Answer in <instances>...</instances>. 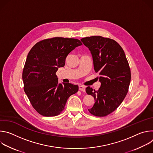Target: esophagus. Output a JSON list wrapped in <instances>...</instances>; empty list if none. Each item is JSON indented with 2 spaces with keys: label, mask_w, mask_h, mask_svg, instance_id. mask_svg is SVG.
Listing matches in <instances>:
<instances>
[{
  "label": "esophagus",
  "mask_w": 153,
  "mask_h": 153,
  "mask_svg": "<svg viewBox=\"0 0 153 153\" xmlns=\"http://www.w3.org/2000/svg\"><path fill=\"white\" fill-rule=\"evenodd\" d=\"M79 90L84 92L85 91V86H83V85H80L79 86Z\"/></svg>",
  "instance_id": "34e87169"
}]
</instances>
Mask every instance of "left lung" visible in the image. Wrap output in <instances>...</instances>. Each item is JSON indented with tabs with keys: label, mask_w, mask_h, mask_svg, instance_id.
Segmentation results:
<instances>
[{
	"label": "left lung",
	"mask_w": 153,
	"mask_h": 153,
	"mask_svg": "<svg viewBox=\"0 0 153 153\" xmlns=\"http://www.w3.org/2000/svg\"><path fill=\"white\" fill-rule=\"evenodd\" d=\"M92 55L94 71L99 73L100 87L97 91L90 86L88 94L94 97L95 103L88 109L96 116L110 114L125 99L131 81V71L122 48L115 40L102 36H91L80 40Z\"/></svg>",
	"instance_id": "left-lung-1"
}]
</instances>
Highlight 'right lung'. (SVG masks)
Listing matches in <instances>:
<instances>
[{
    "label": "right lung",
    "mask_w": 153,
    "mask_h": 153,
    "mask_svg": "<svg viewBox=\"0 0 153 153\" xmlns=\"http://www.w3.org/2000/svg\"><path fill=\"white\" fill-rule=\"evenodd\" d=\"M82 45L76 39L54 37L37 42L30 51L22 73L24 91L32 106L43 116H56L65 108L77 85L58 82L56 73L68 54Z\"/></svg>",
    "instance_id": "obj_1"
}]
</instances>
